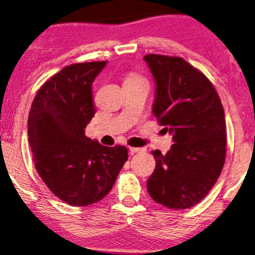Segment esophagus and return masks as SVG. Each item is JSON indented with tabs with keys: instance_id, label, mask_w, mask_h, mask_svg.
<instances>
[{
	"instance_id": "obj_1",
	"label": "esophagus",
	"mask_w": 255,
	"mask_h": 255,
	"mask_svg": "<svg viewBox=\"0 0 255 255\" xmlns=\"http://www.w3.org/2000/svg\"><path fill=\"white\" fill-rule=\"evenodd\" d=\"M129 151H130V154H135V152H140V151H142V148L129 147Z\"/></svg>"
}]
</instances>
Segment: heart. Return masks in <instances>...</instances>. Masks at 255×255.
<instances>
[{
    "mask_svg": "<svg viewBox=\"0 0 255 255\" xmlns=\"http://www.w3.org/2000/svg\"><path fill=\"white\" fill-rule=\"evenodd\" d=\"M134 77H137L136 74H129V76H128V78H134Z\"/></svg>",
    "mask_w": 255,
    "mask_h": 255,
    "instance_id": "b5f03b06",
    "label": "heart"
}]
</instances>
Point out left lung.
Returning a JSON list of instances; mask_svg holds the SVG:
<instances>
[{"instance_id":"8db88e82","label":"left lung","mask_w":255,"mask_h":255,"mask_svg":"<svg viewBox=\"0 0 255 255\" xmlns=\"http://www.w3.org/2000/svg\"><path fill=\"white\" fill-rule=\"evenodd\" d=\"M156 83L152 113L172 134L167 154L154 150L147 189L156 203L183 210L198 204L223 170L225 114L215 86L181 57L144 56Z\"/></svg>"}]
</instances>
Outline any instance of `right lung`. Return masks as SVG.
<instances>
[{
	"instance_id": "1",
	"label": "right lung",
	"mask_w": 255,
	"mask_h": 255,
	"mask_svg": "<svg viewBox=\"0 0 255 255\" xmlns=\"http://www.w3.org/2000/svg\"><path fill=\"white\" fill-rule=\"evenodd\" d=\"M107 62L78 63L46 80L32 101L28 136L36 170L54 196L72 206L101 201L128 158L85 135L96 114L92 84Z\"/></svg>"
}]
</instances>
